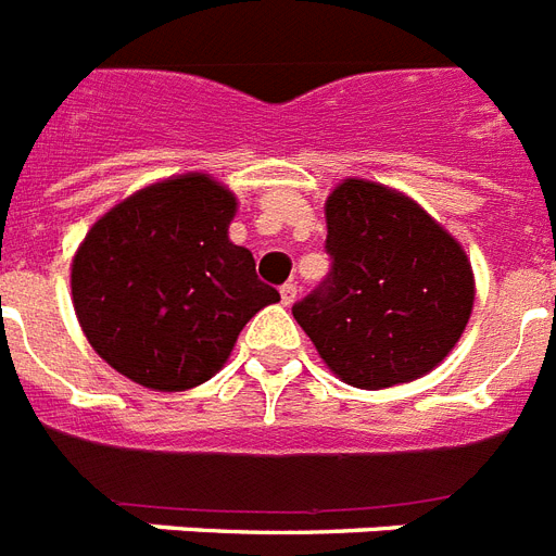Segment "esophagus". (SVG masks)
I'll list each match as a JSON object with an SVG mask.
<instances>
[{
	"mask_svg": "<svg viewBox=\"0 0 556 556\" xmlns=\"http://www.w3.org/2000/svg\"><path fill=\"white\" fill-rule=\"evenodd\" d=\"M296 291H300V288H296V282H286V286L279 288V296H282V305H291L296 300Z\"/></svg>",
	"mask_w": 556,
	"mask_h": 556,
	"instance_id": "obj_1",
	"label": "esophagus"
}]
</instances>
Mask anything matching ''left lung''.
<instances>
[{
  "instance_id": "left-lung-1",
  "label": "left lung",
  "mask_w": 556,
  "mask_h": 556,
  "mask_svg": "<svg viewBox=\"0 0 556 556\" xmlns=\"http://www.w3.org/2000/svg\"><path fill=\"white\" fill-rule=\"evenodd\" d=\"M326 225L329 277L291 308L326 366L357 389L439 366L473 308L462 244L415 201L357 178L331 192Z\"/></svg>"
}]
</instances>
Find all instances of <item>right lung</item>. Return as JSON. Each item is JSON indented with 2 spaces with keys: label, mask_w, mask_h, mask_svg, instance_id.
<instances>
[{
  "label": "right lung",
  "mask_w": 556,
  "mask_h": 556,
  "mask_svg": "<svg viewBox=\"0 0 556 556\" xmlns=\"http://www.w3.org/2000/svg\"><path fill=\"white\" fill-rule=\"evenodd\" d=\"M233 192L178 176L117 204L74 256V312L103 361L141 387L210 380L253 314L277 303L248 248L227 239Z\"/></svg>",
  "instance_id": "add662e5"
}]
</instances>
